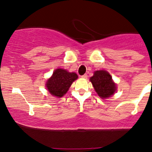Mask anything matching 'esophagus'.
<instances>
[{
    "label": "esophagus",
    "mask_w": 152,
    "mask_h": 152,
    "mask_svg": "<svg viewBox=\"0 0 152 152\" xmlns=\"http://www.w3.org/2000/svg\"><path fill=\"white\" fill-rule=\"evenodd\" d=\"M81 78H88V75H87V74L83 75V76H81Z\"/></svg>",
    "instance_id": "esophagus-1"
}]
</instances>
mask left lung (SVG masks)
<instances>
[{
    "instance_id": "1",
    "label": "left lung",
    "mask_w": 152,
    "mask_h": 152,
    "mask_svg": "<svg viewBox=\"0 0 152 152\" xmlns=\"http://www.w3.org/2000/svg\"><path fill=\"white\" fill-rule=\"evenodd\" d=\"M94 89L102 99L109 98L114 94L116 85L113 81L112 77L105 70L96 71L94 76L90 78Z\"/></svg>"
}]
</instances>
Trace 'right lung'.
Instances as JSON below:
<instances>
[{"mask_svg": "<svg viewBox=\"0 0 152 152\" xmlns=\"http://www.w3.org/2000/svg\"><path fill=\"white\" fill-rule=\"evenodd\" d=\"M77 78L78 75L76 73H70L65 69H57L47 81L46 88L53 96L61 98L66 94L73 82Z\"/></svg>", "mask_w": 152, "mask_h": 152, "instance_id": "obj_1", "label": "right lung"}]
</instances>
